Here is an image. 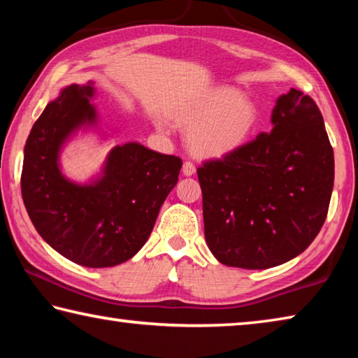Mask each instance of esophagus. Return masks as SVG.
Returning a JSON list of instances; mask_svg holds the SVG:
<instances>
[{
    "label": "esophagus",
    "instance_id": "obj_1",
    "mask_svg": "<svg viewBox=\"0 0 358 358\" xmlns=\"http://www.w3.org/2000/svg\"><path fill=\"white\" fill-rule=\"evenodd\" d=\"M181 172H183L185 177H191V175L196 173V166H194L191 161H186L183 164V169H181Z\"/></svg>",
    "mask_w": 358,
    "mask_h": 358
}]
</instances>
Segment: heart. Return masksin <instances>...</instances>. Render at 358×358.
Returning <instances> with one entry per match:
<instances>
[{
    "label": "heart",
    "mask_w": 358,
    "mask_h": 358,
    "mask_svg": "<svg viewBox=\"0 0 358 358\" xmlns=\"http://www.w3.org/2000/svg\"><path fill=\"white\" fill-rule=\"evenodd\" d=\"M175 120L187 132L194 155L217 159L250 143L259 128L260 112L238 90L217 87L181 104ZM157 126L164 129L162 121H157Z\"/></svg>",
    "instance_id": "obj_1"
}]
</instances>
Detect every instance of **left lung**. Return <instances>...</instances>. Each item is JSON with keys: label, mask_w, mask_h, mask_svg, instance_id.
Wrapping results in <instances>:
<instances>
[{"label": "left lung", "mask_w": 358, "mask_h": 358, "mask_svg": "<svg viewBox=\"0 0 358 358\" xmlns=\"http://www.w3.org/2000/svg\"><path fill=\"white\" fill-rule=\"evenodd\" d=\"M270 121V132L197 169L205 240L224 265L289 262L311 245L329 211L335 157L316 102L290 88Z\"/></svg>", "instance_id": "obj_1"}]
</instances>
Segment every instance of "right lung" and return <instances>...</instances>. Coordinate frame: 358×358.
<instances>
[{
	"label": "right lung",
	"mask_w": 358,
	"mask_h": 358,
	"mask_svg": "<svg viewBox=\"0 0 358 358\" xmlns=\"http://www.w3.org/2000/svg\"><path fill=\"white\" fill-rule=\"evenodd\" d=\"M94 82L59 90L36 121L23 150L22 197L29 220L63 257L90 268L123 264L141 251L157 213L177 185L181 159L138 142L108 151L88 181L63 172L62 153L72 138L93 132L113 137L101 124Z\"/></svg>",
	"instance_id": "obj_1"
}]
</instances>
